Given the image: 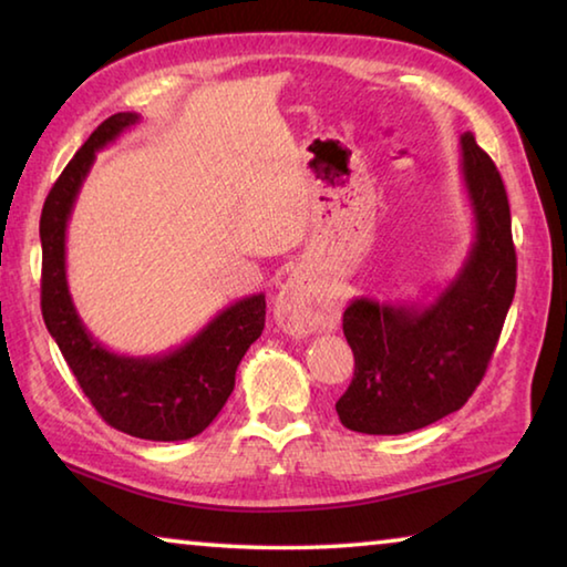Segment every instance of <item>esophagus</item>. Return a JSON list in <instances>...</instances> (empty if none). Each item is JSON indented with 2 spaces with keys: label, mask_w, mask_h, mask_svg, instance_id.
Instances as JSON below:
<instances>
[{
  "label": "esophagus",
  "mask_w": 567,
  "mask_h": 567,
  "mask_svg": "<svg viewBox=\"0 0 567 567\" xmlns=\"http://www.w3.org/2000/svg\"><path fill=\"white\" fill-rule=\"evenodd\" d=\"M275 322L290 334L338 330L340 307L318 292L305 272L295 270L275 300Z\"/></svg>",
  "instance_id": "1"
}]
</instances>
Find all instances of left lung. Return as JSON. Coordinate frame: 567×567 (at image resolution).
I'll return each instance as SVG.
<instances>
[{
    "label": "left lung",
    "mask_w": 567,
    "mask_h": 567,
    "mask_svg": "<svg viewBox=\"0 0 567 567\" xmlns=\"http://www.w3.org/2000/svg\"><path fill=\"white\" fill-rule=\"evenodd\" d=\"M460 172L475 239L463 267L427 305L354 297L342 330L354 354L340 422L364 435H402L460 410L483 380L511 310L517 260L511 205L495 162L460 137Z\"/></svg>",
    "instance_id": "8db88e82"
}]
</instances>
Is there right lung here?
<instances>
[{"label":"right lung","instance_id":"obj_1","mask_svg":"<svg viewBox=\"0 0 567 567\" xmlns=\"http://www.w3.org/2000/svg\"><path fill=\"white\" fill-rule=\"evenodd\" d=\"M137 122L140 114L134 112H117L104 120L44 199L40 219L42 318L82 392L107 425L132 437L175 443L203 433L233 395L237 364L265 330V295L225 307L195 338L155 358L112 352L84 328L66 287V223L94 165V152Z\"/></svg>","mask_w":567,"mask_h":567}]
</instances>
